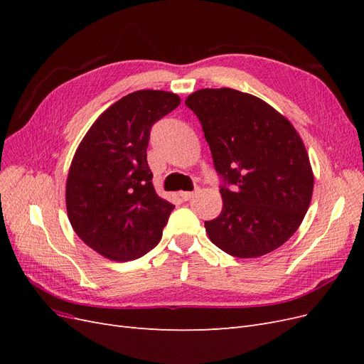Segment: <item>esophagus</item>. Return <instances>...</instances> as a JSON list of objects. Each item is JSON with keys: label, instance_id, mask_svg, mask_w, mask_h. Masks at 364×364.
<instances>
[{"label": "esophagus", "instance_id": "34e87169", "mask_svg": "<svg viewBox=\"0 0 364 364\" xmlns=\"http://www.w3.org/2000/svg\"><path fill=\"white\" fill-rule=\"evenodd\" d=\"M196 193H197V191H182V193H179V196L182 197L183 200H191L193 197L196 196Z\"/></svg>", "mask_w": 364, "mask_h": 364}]
</instances>
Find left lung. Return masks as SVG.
<instances>
[{
  "label": "left lung",
  "mask_w": 364,
  "mask_h": 364,
  "mask_svg": "<svg viewBox=\"0 0 364 364\" xmlns=\"http://www.w3.org/2000/svg\"><path fill=\"white\" fill-rule=\"evenodd\" d=\"M185 105L199 118L223 185V209L205 222L209 240L229 255L258 258L301 226L314 176L290 121L261 98L230 87L199 90Z\"/></svg>",
  "instance_id": "left-lung-1"
}]
</instances>
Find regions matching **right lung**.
<instances>
[{
	"instance_id": "add662e5",
	"label": "right lung",
	"mask_w": 364,
	"mask_h": 364,
	"mask_svg": "<svg viewBox=\"0 0 364 364\" xmlns=\"http://www.w3.org/2000/svg\"><path fill=\"white\" fill-rule=\"evenodd\" d=\"M179 105L173 92H132L95 119L75 150L68 218L83 243L107 259H136L159 243L174 205L155 191L147 146L151 126Z\"/></svg>"
}]
</instances>
